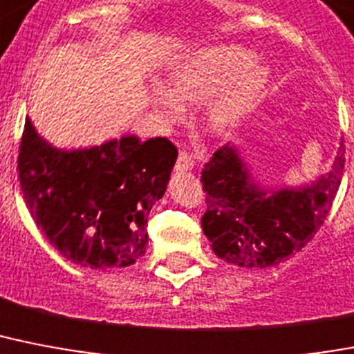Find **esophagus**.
I'll return each mask as SVG.
<instances>
[{
  "label": "esophagus",
  "instance_id": "1",
  "mask_svg": "<svg viewBox=\"0 0 354 354\" xmlns=\"http://www.w3.org/2000/svg\"><path fill=\"white\" fill-rule=\"evenodd\" d=\"M194 167V162L192 158L187 154V152H180V156L176 160V165H174V171H192Z\"/></svg>",
  "mask_w": 354,
  "mask_h": 354
}]
</instances>
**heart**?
Wrapping results in <instances>:
<instances>
[{
	"label": "heart",
	"mask_w": 354,
	"mask_h": 354,
	"mask_svg": "<svg viewBox=\"0 0 354 354\" xmlns=\"http://www.w3.org/2000/svg\"><path fill=\"white\" fill-rule=\"evenodd\" d=\"M252 63L254 54L247 48H203L172 68L167 88H154L152 105L163 120L174 122L182 112L180 103H202L214 95L207 105V125L214 132L227 131L257 105L267 87L269 73Z\"/></svg>",
	"instance_id": "1"
}]
</instances>
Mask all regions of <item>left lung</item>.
Segmentation results:
<instances>
[{
    "label": "left lung",
    "instance_id": "1",
    "mask_svg": "<svg viewBox=\"0 0 354 354\" xmlns=\"http://www.w3.org/2000/svg\"><path fill=\"white\" fill-rule=\"evenodd\" d=\"M344 143L326 174L300 187H263L236 145L218 149L202 172L207 211L203 234L218 258L266 269L289 260L311 240L331 211L344 174Z\"/></svg>",
    "mask_w": 354,
    "mask_h": 354
}]
</instances>
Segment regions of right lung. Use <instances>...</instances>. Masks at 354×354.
I'll return each instance as SVG.
<instances>
[{"instance_id": "add662e5", "label": "right lung", "mask_w": 354, "mask_h": 354, "mask_svg": "<svg viewBox=\"0 0 354 354\" xmlns=\"http://www.w3.org/2000/svg\"><path fill=\"white\" fill-rule=\"evenodd\" d=\"M178 151L167 138H114L57 149L25 120L18 171L23 200L59 254L91 269L129 267L145 254L152 205Z\"/></svg>"}]
</instances>
